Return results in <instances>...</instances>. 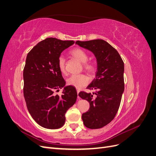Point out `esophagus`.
Masks as SVG:
<instances>
[{"mask_svg": "<svg viewBox=\"0 0 156 156\" xmlns=\"http://www.w3.org/2000/svg\"><path fill=\"white\" fill-rule=\"evenodd\" d=\"M79 92H80V90H79V89H77V94H79ZM77 99H78V100H80V98H79V96H77Z\"/></svg>", "mask_w": 156, "mask_h": 156, "instance_id": "esophagus-1", "label": "esophagus"}]
</instances>
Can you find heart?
<instances>
[{
  "mask_svg": "<svg viewBox=\"0 0 156 156\" xmlns=\"http://www.w3.org/2000/svg\"><path fill=\"white\" fill-rule=\"evenodd\" d=\"M71 54H72L75 58L84 64V68L85 69L87 72L90 73H94L95 72V66L93 64L87 62L88 60V55L87 53V52H85L81 49L76 48L72 51ZM57 66L61 73H66V61L63 56H60L58 58ZM88 82V77L86 75L84 74L73 75L67 80V83L69 85L73 86L78 88L87 85Z\"/></svg>",
  "mask_w": 156,
  "mask_h": 156,
  "instance_id": "heart-1",
  "label": "heart"
}]
</instances>
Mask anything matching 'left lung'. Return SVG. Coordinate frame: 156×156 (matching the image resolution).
<instances>
[{
	"label": "left lung",
	"mask_w": 156,
	"mask_h": 156,
	"mask_svg": "<svg viewBox=\"0 0 156 156\" xmlns=\"http://www.w3.org/2000/svg\"><path fill=\"white\" fill-rule=\"evenodd\" d=\"M76 44L90 51L97 61L96 78L87 88L91 93L80 92L79 97L90 103L88 111L82 115L84 125L90 129H99L114 119L124 91V64L118 51L107 41L94 40L77 41Z\"/></svg>",
	"instance_id": "obj_1"
}]
</instances>
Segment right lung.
<instances>
[{"instance_id":"add662e5","label":"right lung","mask_w":156,"mask_h":156,"mask_svg":"<svg viewBox=\"0 0 156 156\" xmlns=\"http://www.w3.org/2000/svg\"><path fill=\"white\" fill-rule=\"evenodd\" d=\"M75 43L48 37L39 42L27 56L23 70V94L30 115L47 129H58L65 123V114L77 100V93L66 81L57 66L61 53ZM64 88L62 95L54 91Z\"/></svg>"}]
</instances>
